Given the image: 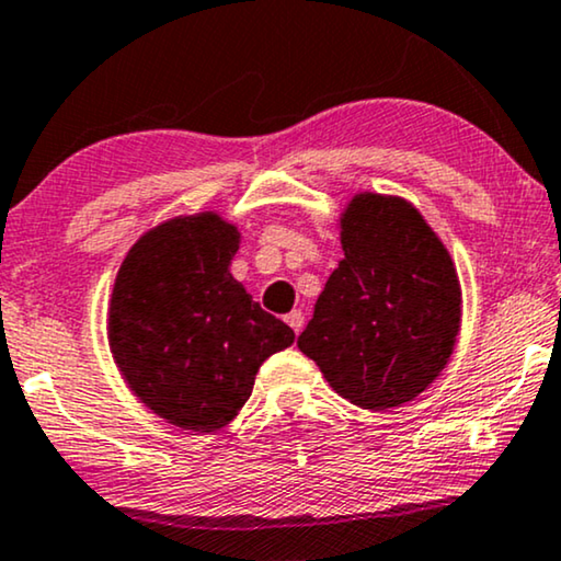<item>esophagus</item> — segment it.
I'll use <instances>...</instances> for the list:
<instances>
[{"label": "esophagus", "mask_w": 561, "mask_h": 561, "mask_svg": "<svg viewBox=\"0 0 561 561\" xmlns=\"http://www.w3.org/2000/svg\"><path fill=\"white\" fill-rule=\"evenodd\" d=\"M285 321H287V325H289V329H293L295 333H300V331H302L305 318H302L300 310H293V313H287V316H285Z\"/></svg>", "instance_id": "34e87169"}]
</instances>
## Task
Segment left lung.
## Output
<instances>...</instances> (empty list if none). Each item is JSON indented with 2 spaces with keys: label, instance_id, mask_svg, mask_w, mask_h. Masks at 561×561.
I'll list each match as a JSON object with an SVG mask.
<instances>
[{
  "label": "left lung",
  "instance_id": "obj_1",
  "mask_svg": "<svg viewBox=\"0 0 561 561\" xmlns=\"http://www.w3.org/2000/svg\"><path fill=\"white\" fill-rule=\"evenodd\" d=\"M336 225L344 256L297 346L342 399L388 411L448 367L463 316L458 272L403 196L359 191Z\"/></svg>",
  "mask_w": 561,
  "mask_h": 561
}]
</instances>
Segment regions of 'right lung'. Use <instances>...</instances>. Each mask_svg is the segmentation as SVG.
<instances>
[{"mask_svg":"<svg viewBox=\"0 0 561 561\" xmlns=\"http://www.w3.org/2000/svg\"><path fill=\"white\" fill-rule=\"evenodd\" d=\"M240 238L211 209L158 222L129 248L108 300V346L129 391L196 435L236 420L259 367L295 342L230 274Z\"/></svg>","mask_w":561,"mask_h":561,"instance_id":"right-lung-1","label":"right lung"}]
</instances>
